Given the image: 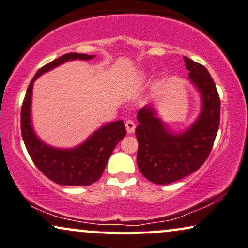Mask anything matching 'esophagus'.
<instances>
[{
    "label": "esophagus",
    "mask_w": 248,
    "mask_h": 248,
    "mask_svg": "<svg viewBox=\"0 0 248 248\" xmlns=\"http://www.w3.org/2000/svg\"><path fill=\"white\" fill-rule=\"evenodd\" d=\"M135 128H136V124H135L134 121L127 120L126 121V129L128 134H133L135 131Z\"/></svg>",
    "instance_id": "esophagus-1"
}]
</instances>
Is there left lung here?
Instances as JSON below:
<instances>
[{
	"instance_id": "obj_1",
	"label": "left lung",
	"mask_w": 248,
	"mask_h": 248,
	"mask_svg": "<svg viewBox=\"0 0 248 248\" xmlns=\"http://www.w3.org/2000/svg\"><path fill=\"white\" fill-rule=\"evenodd\" d=\"M189 79L201 96L199 117L187 129L171 130L152 104L137 113V166L151 183L168 185L195 172L212 150L220 124V97L204 65L184 57Z\"/></svg>"
}]
</instances>
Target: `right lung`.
<instances>
[{
    "label": "right lung",
    "instance_id": "right-lung-1",
    "mask_svg": "<svg viewBox=\"0 0 248 248\" xmlns=\"http://www.w3.org/2000/svg\"><path fill=\"white\" fill-rule=\"evenodd\" d=\"M95 55L67 53L36 72L26 93L21 108V135L35 166L55 184L64 186H88L100 179L114 147L126 136L122 120L108 122L95 130L78 146L59 148L43 141L36 135L31 122V97L34 82L46 72L68 61H88Z\"/></svg>",
    "mask_w": 248,
    "mask_h": 248
}]
</instances>
